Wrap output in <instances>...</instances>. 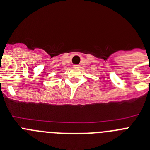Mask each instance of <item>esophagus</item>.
<instances>
[{"mask_svg":"<svg viewBox=\"0 0 150 150\" xmlns=\"http://www.w3.org/2000/svg\"><path fill=\"white\" fill-rule=\"evenodd\" d=\"M73 67H75V68H78V67H79V65H78V64H74Z\"/></svg>","mask_w":150,"mask_h":150,"instance_id":"34e87169","label":"esophagus"}]
</instances>
